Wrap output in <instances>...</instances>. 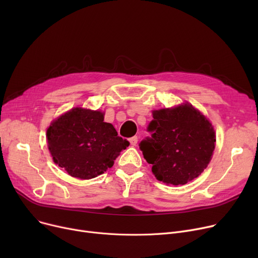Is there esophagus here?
Returning <instances> with one entry per match:
<instances>
[{
  "label": "esophagus",
  "instance_id": "34e87169",
  "mask_svg": "<svg viewBox=\"0 0 258 258\" xmlns=\"http://www.w3.org/2000/svg\"><path fill=\"white\" fill-rule=\"evenodd\" d=\"M130 143H131V145H134V146L136 145L138 143V137L135 136V137L130 138Z\"/></svg>",
  "mask_w": 258,
  "mask_h": 258
}]
</instances>
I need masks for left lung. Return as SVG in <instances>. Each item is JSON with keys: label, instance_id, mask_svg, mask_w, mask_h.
Here are the masks:
<instances>
[{"label": "left lung", "instance_id": "obj_1", "mask_svg": "<svg viewBox=\"0 0 258 258\" xmlns=\"http://www.w3.org/2000/svg\"><path fill=\"white\" fill-rule=\"evenodd\" d=\"M153 118L147 127L152 137L139 146L157 180L184 185L198 178L208 166L215 147L210 121L188 102L153 111Z\"/></svg>", "mask_w": 258, "mask_h": 258}]
</instances>
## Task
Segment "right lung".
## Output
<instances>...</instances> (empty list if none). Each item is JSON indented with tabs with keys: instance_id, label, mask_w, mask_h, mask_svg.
I'll list each match as a JSON object with an SVG mask.
<instances>
[{
	"instance_id": "1",
	"label": "right lung",
	"mask_w": 258,
	"mask_h": 258,
	"mask_svg": "<svg viewBox=\"0 0 258 258\" xmlns=\"http://www.w3.org/2000/svg\"><path fill=\"white\" fill-rule=\"evenodd\" d=\"M100 111L75 107L54 120L47 130V141L54 163L71 177L96 178L111 168L130 145L115 127L104 122Z\"/></svg>"
}]
</instances>
